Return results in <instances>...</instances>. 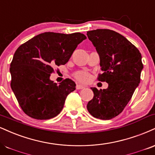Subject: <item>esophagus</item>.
<instances>
[{
	"label": "esophagus",
	"mask_w": 155,
	"mask_h": 155,
	"mask_svg": "<svg viewBox=\"0 0 155 155\" xmlns=\"http://www.w3.org/2000/svg\"><path fill=\"white\" fill-rule=\"evenodd\" d=\"M84 87H84V86L80 85V84H77V85L76 86V89H82L84 88Z\"/></svg>",
	"instance_id": "esophagus-1"
}]
</instances>
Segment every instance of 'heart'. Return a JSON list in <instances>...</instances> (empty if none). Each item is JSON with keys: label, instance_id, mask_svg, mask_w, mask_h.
Instances as JSON below:
<instances>
[{"label": "heart", "instance_id": "b5f03b06", "mask_svg": "<svg viewBox=\"0 0 155 155\" xmlns=\"http://www.w3.org/2000/svg\"><path fill=\"white\" fill-rule=\"evenodd\" d=\"M74 76L76 79L80 82L87 83L91 79V75L89 73L85 71H78L74 74Z\"/></svg>", "mask_w": 155, "mask_h": 155}]
</instances>
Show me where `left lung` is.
Masks as SVG:
<instances>
[{
	"mask_svg": "<svg viewBox=\"0 0 155 155\" xmlns=\"http://www.w3.org/2000/svg\"><path fill=\"white\" fill-rule=\"evenodd\" d=\"M87 35L100 55L102 73L98 81L108 84L106 89L91 88L94 97L87 107L94 118L110 120L124 110L139 86L143 69L141 55L126 37L113 30L96 29Z\"/></svg>",
	"mask_w": 155,
	"mask_h": 155,
	"instance_id": "obj_1",
	"label": "left lung"
}]
</instances>
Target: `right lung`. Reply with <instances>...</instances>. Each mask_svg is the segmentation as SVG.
Wrapping results in <instances>:
<instances>
[{"instance_id": "add662e5", "label": "right lung", "mask_w": 155, "mask_h": 155, "mask_svg": "<svg viewBox=\"0 0 155 155\" xmlns=\"http://www.w3.org/2000/svg\"><path fill=\"white\" fill-rule=\"evenodd\" d=\"M86 39L79 32H45L17 48L11 63V87L25 114L48 120L61 113L76 84L66 79L57 84L50 76L54 72L53 66L66 64L78 45Z\"/></svg>"}]
</instances>
